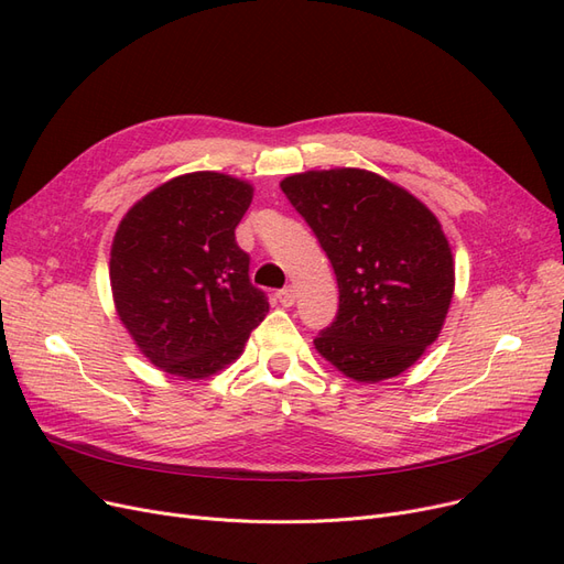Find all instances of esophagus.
Segmentation results:
<instances>
[{"mask_svg":"<svg viewBox=\"0 0 564 564\" xmlns=\"http://www.w3.org/2000/svg\"><path fill=\"white\" fill-rule=\"evenodd\" d=\"M278 301H280V305H284V308H289V305H294V286L280 289Z\"/></svg>","mask_w":564,"mask_h":564,"instance_id":"34e87169","label":"esophagus"}]
</instances>
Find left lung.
<instances>
[{
  "label": "left lung",
  "mask_w": 564,
  "mask_h": 564,
  "mask_svg": "<svg viewBox=\"0 0 564 564\" xmlns=\"http://www.w3.org/2000/svg\"><path fill=\"white\" fill-rule=\"evenodd\" d=\"M329 256L338 313L315 338L355 381L412 367L437 338L454 294V259L433 212L365 169L294 174L280 183Z\"/></svg>",
  "instance_id": "1"
}]
</instances>
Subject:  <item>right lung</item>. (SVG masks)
Masks as SVG:
<instances>
[{"instance_id": "right-lung-1", "label": "right lung", "mask_w": 564, "mask_h": 564, "mask_svg": "<svg viewBox=\"0 0 564 564\" xmlns=\"http://www.w3.org/2000/svg\"><path fill=\"white\" fill-rule=\"evenodd\" d=\"M253 187L216 172L166 181L127 212L110 251L119 319L148 360L181 379L240 357L268 313L235 228Z\"/></svg>"}]
</instances>
